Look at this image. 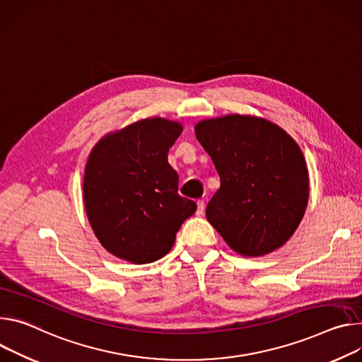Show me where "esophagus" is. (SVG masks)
<instances>
[{
    "mask_svg": "<svg viewBox=\"0 0 362 362\" xmlns=\"http://www.w3.org/2000/svg\"><path fill=\"white\" fill-rule=\"evenodd\" d=\"M204 209H206V203L203 202V199H198V202H197V216H202L204 213Z\"/></svg>",
    "mask_w": 362,
    "mask_h": 362,
    "instance_id": "1",
    "label": "esophagus"
}]
</instances>
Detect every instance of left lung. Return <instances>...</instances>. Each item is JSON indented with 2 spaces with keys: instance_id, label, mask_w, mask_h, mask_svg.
Returning <instances> with one entry per match:
<instances>
[{
  "instance_id": "8db88e82",
  "label": "left lung",
  "mask_w": 362,
  "mask_h": 362,
  "mask_svg": "<svg viewBox=\"0 0 362 362\" xmlns=\"http://www.w3.org/2000/svg\"><path fill=\"white\" fill-rule=\"evenodd\" d=\"M194 129L220 175V188L206 209L210 224L242 256L282 247L309 199L299 145L270 120L250 115L204 119Z\"/></svg>"
}]
</instances>
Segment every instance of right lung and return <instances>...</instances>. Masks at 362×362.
<instances>
[{"label":"right lung","mask_w":362,"mask_h":362,"mask_svg":"<svg viewBox=\"0 0 362 362\" xmlns=\"http://www.w3.org/2000/svg\"><path fill=\"white\" fill-rule=\"evenodd\" d=\"M182 125L146 117L103 136L92 149L83 178L89 223L100 245L135 264L164 257L197 204L178 194L168 151Z\"/></svg>","instance_id":"obj_1"}]
</instances>
